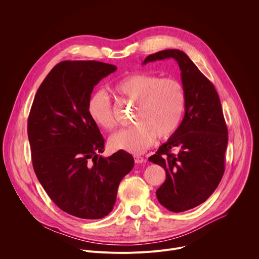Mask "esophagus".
I'll use <instances>...</instances> for the list:
<instances>
[{
    "mask_svg": "<svg viewBox=\"0 0 259 259\" xmlns=\"http://www.w3.org/2000/svg\"><path fill=\"white\" fill-rule=\"evenodd\" d=\"M134 161L136 164H141L143 163L145 160L143 157H140V156H134Z\"/></svg>",
    "mask_w": 259,
    "mask_h": 259,
    "instance_id": "obj_1",
    "label": "esophagus"
}]
</instances>
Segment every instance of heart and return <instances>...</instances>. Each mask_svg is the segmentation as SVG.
I'll return each mask as SVG.
<instances>
[{
	"instance_id": "heart-1",
	"label": "heart",
	"mask_w": 259,
	"mask_h": 259,
	"mask_svg": "<svg viewBox=\"0 0 259 259\" xmlns=\"http://www.w3.org/2000/svg\"><path fill=\"white\" fill-rule=\"evenodd\" d=\"M113 89L121 99L135 104L133 121L136 124L109 137L112 149L142 154L157 135L167 138L178 129L187 104L186 90L178 80L134 72L116 82ZM87 112L92 122L104 130H112L117 124L112 102L101 90L90 96Z\"/></svg>"
}]
</instances>
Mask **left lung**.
<instances>
[{"label": "left lung", "mask_w": 259, "mask_h": 259, "mask_svg": "<svg viewBox=\"0 0 259 259\" xmlns=\"http://www.w3.org/2000/svg\"><path fill=\"white\" fill-rule=\"evenodd\" d=\"M168 58L175 59L181 70L186 114L178 129L149 161L166 172V180L156 193L161 205L172 212H183L204 203L223 178L228 128L214 85L186 53L163 50L142 63ZM174 147L179 149L176 155L170 153Z\"/></svg>", "instance_id": "left-lung-1"}]
</instances>
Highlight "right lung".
<instances>
[{"instance_id": "obj_1", "label": "right lung", "mask_w": 259, "mask_h": 259, "mask_svg": "<svg viewBox=\"0 0 259 259\" xmlns=\"http://www.w3.org/2000/svg\"><path fill=\"white\" fill-rule=\"evenodd\" d=\"M116 69L94 60L59 62L36 91L27 120L36 177L62 211L79 218L112 211L119 184L134 166L125 151L98 155L104 139L87 112L94 86Z\"/></svg>"}]
</instances>
